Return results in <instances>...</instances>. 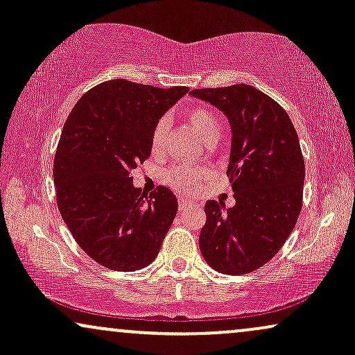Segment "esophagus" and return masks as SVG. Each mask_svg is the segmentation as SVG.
<instances>
[{
  "instance_id": "obj_1",
  "label": "esophagus",
  "mask_w": 355,
  "mask_h": 355,
  "mask_svg": "<svg viewBox=\"0 0 355 355\" xmlns=\"http://www.w3.org/2000/svg\"><path fill=\"white\" fill-rule=\"evenodd\" d=\"M195 205H197V203H195L193 200H189V198H185V197L178 198V209H180V211L189 210V209H191V207H195Z\"/></svg>"
}]
</instances>
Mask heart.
I'll return each instance as SVG.
<instances>
[{
	"instance_id": "1",
	"label": "heart",
	"mask_w": 355,
	"mask_h": 355,
	"mask_svg": "<svg viewBox=\"0 0 355 355\" xmlns=\"http://www.w3.org/2000/svg\"><path fill=\"white\" fill-rule=\"evenodd\" d=\"M187 123L193 130L203 144H209L211 140H218L220 137V121L215 116L214 112L207 108H191L187 113ZM166 137V121L160 120L155 125L152 132V140H150V146H152L153 155H160L165 145ZM209 177V172L205 168H198V166H189V165H178L172 166L166 170L165 182L168 183L172 189L177 191H195L200 187V183Z\"/></svg>"
}]
</instances>
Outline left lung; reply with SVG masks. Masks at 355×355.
I'll use <instances>...</instances> for the list:
<instances>
[{"instance_id": "1", "label": "left lung", "mask_w": 355, "mask_h": 355, "mask_svg": "<svg viewBox=\"0 0 355 355\" xmlns=\"http://www.w3.org/2000/svg\"><path fill=\"white\" fill-rule=\"evenodd\" d=\"M190 95L229 118L232 148L227 175L235 205L209 200L200 252L220 274L240 275L266 266L294 230L305 165L299 137L287 112L250 85L191 89Z\"/></svg>"}]
</instances>
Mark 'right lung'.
<instances>
[{
	"label": "right lung",
	"instance_id": "add662e5",
	"mask_svg": "<svg viewBox=\"0 0 355 355\" xmlns=\"http://www.w3.org/2000/svg\"><path fill=\"white\" fill-rule=\"evenodd\" d=\"M185 93L110 80L85 93L64 121L53 164L58 210L81 250L110 270L150 266L177 215L172 190L157 187L146 197L130 173L152 153L160 116Z\"/></svg>",
	"mask_w": 355,
	"mask_h": 355
}]
</instances>
